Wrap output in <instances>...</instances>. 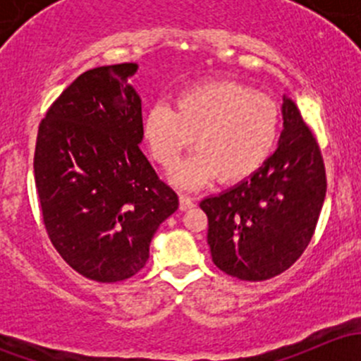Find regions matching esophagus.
Returning a JSON list of instances; mask_svg holds the SVG:
<instances>
[{
  "label": "esophagus",
  "instance_id": "1",
  "mask_svg": "<svg viewBox=\"0 0 361 361\" xmlns=\"http://www.w3.org/2000/svg\"><path fill=\"white\" fill-rule=\"evenodd\" d=\"M194 206H195L194 199L188 197V195H180V209L181 211H187V209H190V207H194Z\"/></svg>",
  "mask_w": 361,
  "mask_h": 361
}]
</instances>
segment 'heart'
Wrapping results in <instances>:
<instances>
[{"mask_svg":"<svg viewBox=\"0 0 361 361\" xmlns=\"http://www.w3.org/2000/svg\"><path fill=\"white\" fill-rule=\"evenodd\" d=\"M281 108L232 80L201 83L183 90L174 108L157 103L143 120L150 154L171 169L194 143L195 152L174 174L183 188H197L214 178L224 183L246 180L267 164L281 134Z\"/></svg>","mask_w":361,"mask_h":361,"instance_id":"b5f03b06","label":"heart"}]
</instances>
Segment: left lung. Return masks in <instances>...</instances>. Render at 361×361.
<instances>
[{
    "instance_id": "1",
    "label": "left lung",
    "mask_w": 361,
    "mask_h": 361,
    "mask_svg": "<svg viewBox=\"0 0 361 361\" xmlns=\"http://www.w3.org/2000/svg\"><path fill=\"white\" fill-rule=\"evenodd\" d=\"M283 120L279 147L267 164L201 202L214 265L243 281H265L292 267L311 243L325 201L322 150L286 97Z\"/></svg>"
}]
</instances>
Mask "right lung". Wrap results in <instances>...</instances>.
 <instances>
[{
  "instance_id": "add662e5",
  "label": "right lung",
  "mask_w": 361,
  "mask_h": 361,
  "mask_svg": "<svg viewBox=\"0 0 361 361\" xmlns=\"http://www.w3.org/2000/svg\"><path fill=\"white\" fill-rule=\"evenodd\" d=\"M136 63L82 73L39 122L35 183L45 231L78 274L97 283L145 267L159 225L178 209L143 152Z\"/></svg>"
}]
</instances>
